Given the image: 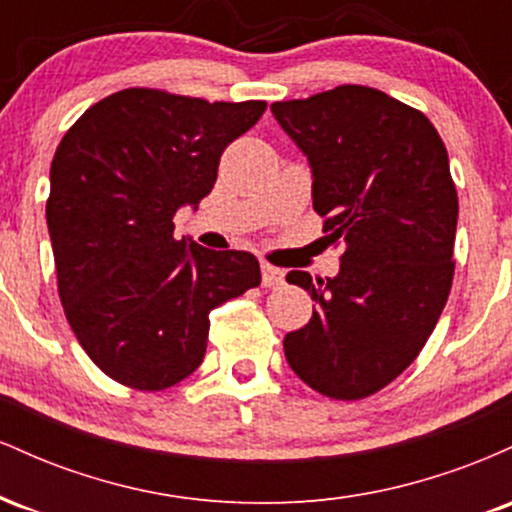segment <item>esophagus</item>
<instances>
[{
	"label": "esophagus",
	"instance_id": "1",
	"mask_svg": "<svg viewBox=\"0 0 512 512\" xmlns=\"http://www.w3.org/2000/svg\"><path fill=\"white\" fill-rule=\"evenodd\" d=\"M284 284V272L272 264H262V286L264 289H276V286Z\"/></svg>",
	"mask_w": 512,
	"mask_h": 512
}]
</instances>
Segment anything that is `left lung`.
I'll list each match as a JSON object with an SVG mask.
<instances>
[{
	"mask_svg": "<svg viewBox=\"0 0 512 512\" xmlns=\"http://www.w3.org/2000/svg\"><path fill=\"white\" fill-rule=\"evenodd\" d=\"M272 113L313 168L322 233L342 245L334 279L289 272L315 301L284 337L286 361L332 399L375 395L431 337L455 274L457 190L448 151L421 110L344 84Z\"/></svg>",
	"mask_w": 512,
	"mask_h": 512,
	"instance_id": "left-lung-1",
	"label": "left lung"
}]
</instances>
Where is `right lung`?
Instances as JSON below:
<instances>
[{"mask_svg": "<svg viewBox=\"0 0 512 512\" xmlns=\"http://www.w3.org/2000/svg\"><path fill=\"white\" fill-rule=\"evenodd\" d=\"M264 110L125 88L57 146L45 207L57 293L79 344L120 385L156 392L195 373L211 310L260 286L255 255L187 245L173 216L209 195L223 149Z\"/></svg>", "mask_w": 512, "mask_h": 512, "instance_id": "1", "label": "right lung"}]
</instances>
